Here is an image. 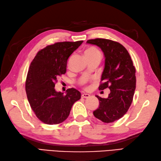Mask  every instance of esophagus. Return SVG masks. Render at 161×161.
Wrapping results in <instances>:
<instances>
[{"label": "esophagus", "mask_w": 161, "mask_h": 161, "mask_svg": "<svg viewBox=\"0 0 161 161\" xmlns=\"http://www.w3.org/2000/svg\"><path fill=\"white\" fill-rule=\"evenodd\" d=\"M81 97H82V98H85V99H86V98H89L90 97V95L88 94H86V93H83V94H82Z\"/></svg>", "instance_id": "1"}]
</instances>
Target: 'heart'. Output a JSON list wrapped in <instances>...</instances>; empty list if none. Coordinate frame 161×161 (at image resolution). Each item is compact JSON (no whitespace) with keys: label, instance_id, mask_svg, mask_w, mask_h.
<instances>
[{"label":"heart","instance_id":"1","mask_svg":"<svg viewBox=\"0 0 161 161\" xmlns=\"http://www.w3.org/2000/svg\"><path fill=\"white\" fill-rule=\"evenodd\" d=\"M85 55H101L100 51L95 47H90L85 51Z\"/></svg>","mask_w":161,"mask_h":161}]
</instances>
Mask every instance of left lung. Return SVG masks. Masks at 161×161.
<instances>
[{
  "label": "left lung",
  "instance_id": "left-lung-1",
  "mask_svg": "<svg viewBox=\"0 0 161 161\" xmlns=\"http://www.w3.org/2000/svg\"><path fill=\"white\" fill-rule=\"evenodd\" d=\"M87 44L97 45L105 55V67L99 89L108 88L107 99L97 97L99 106L93 114L105 123H111L122 118L129 110L136 90V68L126 48L110 39H89Z\"/></svg>",
  "mask_w": 161,
  "mask_h": 161
}]
</instances>
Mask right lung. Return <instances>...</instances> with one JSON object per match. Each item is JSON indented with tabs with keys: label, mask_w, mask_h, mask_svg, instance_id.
Segmentation results:
<instances>
[{
	"label": "right lung",
	"mask_w": 161,
	"mask_h": 161,
	"mask_svg": "<svg viewBox=\"0 0 161 161\" xmlns=\"http://www.w3.org/2000/svg\"><path fill=\"white\" fill-rule=\"evenodd\" d=\"M83 41L57 42L39 51L31 62L25 80L28 102L35 115L47 124H58L68 117L81 94L74 88L67 94L55 90L57 78L67 71L69 57Z\"/></svg>",
	"instance_id": "1"
}]
</instances>
